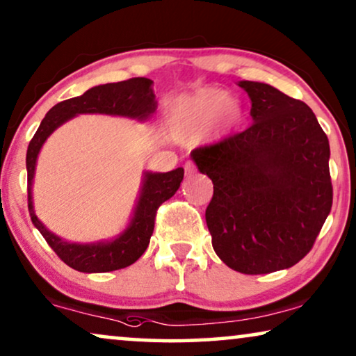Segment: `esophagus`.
Returning a JSON list of instances; mask_svg holds the SVG:
<instances>
[{"label": "esophagus", "instance_id": "esophagus-1", "mask_svg": "<svg viewBox=\"0 0 356 356\" xmlns=\"http://www.w3.org/2000/svg\"><path fill=\"white\" fill-rule=\"evenodd\" d=\"M184 169H185V176H193L195 171H197V168H195V164L192 161L185 163Z\"/></svg>", "mask_w": 356, "mask_h": 356}]
</instances>
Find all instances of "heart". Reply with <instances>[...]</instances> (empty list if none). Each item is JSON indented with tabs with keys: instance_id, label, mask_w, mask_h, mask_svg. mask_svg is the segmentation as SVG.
Returning <instances> with one entry per match:
<instances>
[{
	"instance_id": "1",
	"label": "heart",
	"mask_w": 356,
	"mask_h": 356,
	"mask_svg": "<svg viewBox=\"0 0 356 356\" xmlns=\"http://www.w3.org/2000/svg\"><path fill=\"white\" fill-rule=\"evenodd\" d=\"M242 108L238 99L227 97L224 90L208 88L195 95L179 98L169 111V129L174 138L193 137L216 121L218 127L226 132L238 122Z\"/></svg>"
}]
</instances>
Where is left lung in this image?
I'll return each mask as SVG.
<instances>
[{
  "instance_id": "left-lung-1",
  "label": "left lung",
  "mask_w": 356,
  "mask_h": 356,
  "mask_svg": "<svg viewBox=\"0 0 356 356\" xmlns=\"http://www.w3.org/2000/svg\"><path fill=\"white\" fill-rule=\"evenodd\" d=\"M252 126L190 153L213 180L207 224L219 258L243 274L297 264L332 207L329 140L300 99L263 82H238Z\"/></svg>"
}]
</instances>
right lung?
Listing matches in <instances>:
<instances>
[{"label":"right lung","mask_w":356,"mask_h":356,"mask_svg":"<svg viewBox=\"0 0 356 356\" xmlns=\"http://www.w3.org/2000/svg\"><path fill=\"white\" fill-rule=\"evenodd\" d=\"M152 85L153 80L135 77L118 83L97 85L80 97L64 99L49 109L33 138L30 140L26 158L30 218L54 253L76 271L109 273L127 268L137 261L152 238L158 208L179 190L184 179V169L177 168L171 172L145 171L137 203L127 227L111 240L77 243L53 234L35 214L32 187L40 149L54 130L79 114H106L135 119L138 122L149 121L158 108L156 95Z\"/></svg>","instance_id":"obj_1"}]
</instances>
